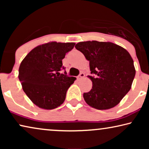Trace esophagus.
<instances>
[{"label": "esophagus", "mask_w": 149, "mask_h": 149, "mask_svg": "<svg viewBox=\"0 0 149 149\" xmlns=\"http://www.w3.org/2000/svg\"><path fill=\"white\" fill-rule=\"evenodd\" d=\"M85 77V74L83 72H81L80 74H79V75L78 77H77V79L78 80H80V79H81L82 78H83V77Z\"/></svg>", "instance_id": "1"}]
</instances>
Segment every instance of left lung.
<instances>
[{"mask_svg": "<svg viewBox=\"0 0 149 149\" xmlns=\"http://www.w3.org/2000/svg\"><path fill=\"white\" fill-rule=\"evenodd\" d=\"M89 61L92 88L83 93L87 104L98 110L111 109L132 87L136 70L127 50L111 42H80L75 45Z\"/></svg>", "mask_w": 149, "mask_h": 149, "instance_id": "1", "label": "left lung"}]
</instances>
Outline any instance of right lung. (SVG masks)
I'll return each mask as SVG.
<instances>
[{"mask_svg": "<svg viewBox=\"0 0 149 149\" xmlns=\"http://www.w3.org/2000/svg\"><path fill=\"white\" fill-rule=\"evenodd\" d=\"M74 42H50L33 49L22 60L19 79L27 96L34 104L51 110L64 102L67 90L76 78L68 77L62 60Z\"/></svg>", "mask_w": 149, "mask_h": 149, "instance_id": "right-lung-1", "label": "right lung"}]
</instances>
